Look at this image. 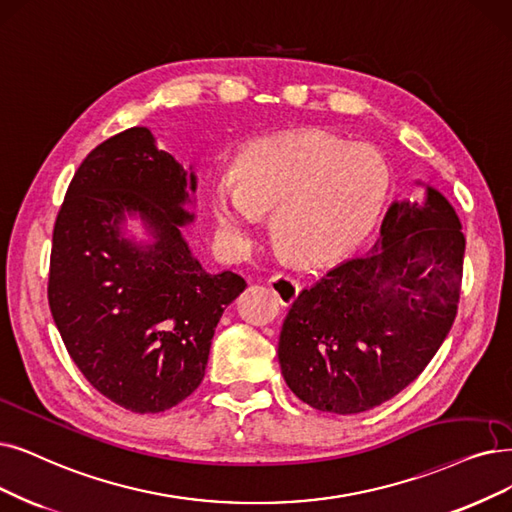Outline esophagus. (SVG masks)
Returning <instances> with one entry per match:
<instances>
[{"label":"esophagus","mask_w":512,"mask_h":512,"mask_svg":"<svg viewBox=\"0 0 512 512\" xmlns=\"http://www.w3.org/2000/svg\"><path fill=\"white\" fill-rule=\"evenodd\" d=\"M269 288L273 290V294L279 298V302L283 306L292 304L300 294V283L292 275H285V273L273 275L269 279Z\"/></svg>","instance_id":"obj_1"}]
</instances>
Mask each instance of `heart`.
Wrapping results in <instances>:
<instances>
[{"label": "heart", "instance_id": "obj_1", "mask_svg": "<svg viewBox=\"0 0 512 512\" xmlns=\"http://www.w3.org/2000/svg\"><path fill=\"white\" fill-rule=\"evenodd\" d=\"M391 191L380 151L325 130L256 140L237 161L233 182L214 191V212L229 237L248 235L260 212H275L277 241L300 262L349 256L378 224Z\"/></svg>", "mask_w": 512, "mask_h": 512}]
</instances>
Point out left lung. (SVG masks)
<instances>
[{
    "instance_id": "obj_1",
    "label": "left lung",
    "mask_w": 512,
    "mask_h": 512,
    "mask_svg": "<svg viewBox=\"0 0 512 512\" xmlns=\"http://www.w3.org/2000/svg\"><path fill=\"white\" fill-rule=\"evenodd\" d=\"M466 239L437 189L395 201L370 254L302 290L279 336L281 374L319 412L359 414L412 384L452 330Z\"/></svg>"
}]
</instances>
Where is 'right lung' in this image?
<instances>
[{
	"label": "right lung",
	"instance_id": "right-lung-1",
	"mask_svg": "<svg viewBox=\"0 0 512 512\" xmlns=\"http://www.w3.org/2000/svg\"><path fill=\"white\" fill-rule=\"evenodd\" d=\"M197 180L147 128L102 142L81 161L56 216L48 302L79 372L113 403L157 414L206 374L216 325L243 290L233 271L208 273L180 227ZM126 215L154 241L123 235Z\"/></svg>",
	"mask_w": 512,
	"mask_h": 512
}]
</instances>
